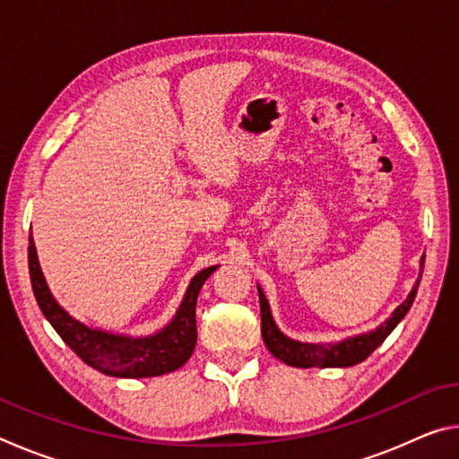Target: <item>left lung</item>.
I'll list each match as a JSON object with an SVG mask.
<instances>
[{
	"mask_svg": "<svg viewBox=\"0 0 459 459\" xmlns=\"http://www.w3.org/2000/svg\"><path fill=\"white\" fill-rule=\"evenodd\" d=\"M423 263H425V255L421 257V269H423ZM419 281H421V273H419L417 283L407 295V299L403 301V304L394 309L393 316L388 317L386 322L380 324L377 330L360 333V336H354V338H346L342 342H336V344H307V342H298V340L287 338L273 322V316H271V309H269V301L261 287L257 285L259 301H261L263 342H265L269 352L273 354L275 359L290 364V367H298V368L354 367V364L367 360L368 356L375 352L380 344H383L388 333L397 328V324L403 320V317L407 316L409 307L413 306L415 301Z\"/></svg>",
	"mask_w": 459,
	"mask_h": 459,
	"instance_id": "left-lung-1",
	"label": "left lung"
}]
</instances>
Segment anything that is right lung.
Instances as JSON below:
<instances>
[{"label":"right lung","instance_id":"1","mask_svg":"<svg viewBox=\"0 0 459 459\" xmlns=\"http://www.w3.org/2000/svg\"><path fill=\"white\" fill-rule=\"evenodd\" d=\"M28 267L36 301L46 320L52 324L58 336L73 348L82 362L108 377L147 378L174 372L188 362L194 346H196L198 293L219 265L202 269L200 273L194 275L174 320L166 328L143 338L89 328L87 324L74 320L66 309H62L46 285L32 235H30L28 245Z\"/></svg>","mask_w":459,"mask_h":459}]
</instances>
